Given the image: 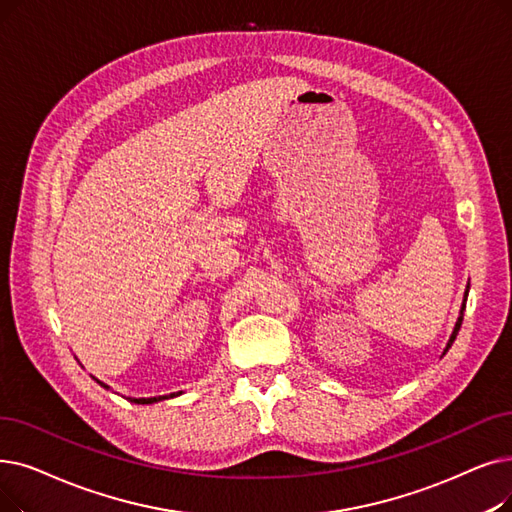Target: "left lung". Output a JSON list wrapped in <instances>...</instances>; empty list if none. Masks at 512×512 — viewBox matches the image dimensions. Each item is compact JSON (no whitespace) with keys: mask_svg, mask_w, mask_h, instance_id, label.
<instances>
[{"mask_svg":"<svg viewBox=\"0 0 512 512\" xmlns=\"http://www.w3.org/2000/svg\"><path fill=\"white\" fill-rule=\"evenodd\" d=\"M466 295H469V288H466ZM466 295H464V301H466ZM464 307H466V303H462V311H464ZM460 324H462V314H460V318H458V322H456V326H454V332H452V337H450V341H448L446 351L452 347V343H454V339H456V335H458V330H460Z\"/></svg>","mask_w":512,"mask_h":512,"instance_id":"left-lung-1","label":"left lung"}]
</instances>
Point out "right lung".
I'll return each mask as SVG.
<instances>
[{
  "mask_svg": "<svg viewBox=\"0 0 512 512\" xmlns=\"http://www.w3.org/2000/svg\"><path fill=\"white\" fill-rule=\"evenodd\" d=\"M98 383H100V381H98ZM100 385L106 387L104 383H100ZM106 389H108V387H106ZM165 397H167V395H165ZM165 397H148V399L142 397V399H133V402H136V404H154V402H159V399H165ZM171 397H175V393H171Z\"/></svg>",
  "mask_w": 512,
  "mask_h": 512,
  "instance_id": "right-lung-1",
  "label": "right lung"
}]
</instances>
